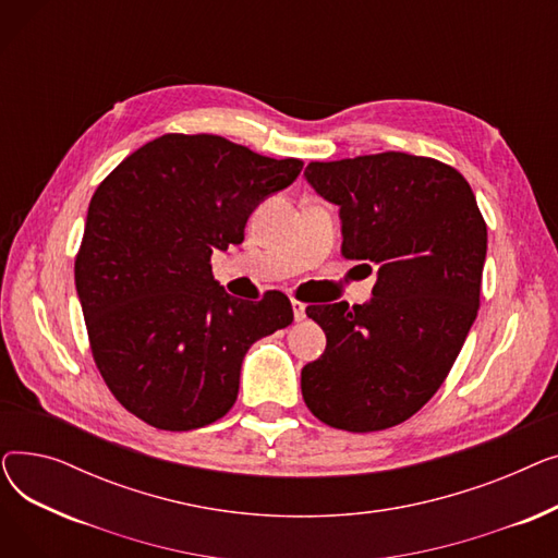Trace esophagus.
Segmentation results:
<instances>
[{
    "label": "esophagus",
    "instance_id": "34e87169",
    "mask_svg": "<svg viewBox=\"0 0 558 558\" xmlns=\"http://www.w3.org/2000/svg\"><path fill=\"white\" fill-rule=\"evenodd\" d=\"M291 310H294V318L296 320H303L307 314H305V305L301 301H291Z\"/></svg>",
    "mask_w": 558,
    "mask_h": 558
}]
</instances>
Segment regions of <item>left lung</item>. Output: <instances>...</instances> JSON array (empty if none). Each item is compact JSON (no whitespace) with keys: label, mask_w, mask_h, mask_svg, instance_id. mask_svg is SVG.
Returning <instances> with one entry per match:
<instances>
[{"label":"left lung","mask_w":558,"mask_h":558,"mask_svg":"<svg viewBox=\"0 0 558 558\" xmlns=\"http://www.w3.org/2000/svg\"><path fill=\"white\" fill-rule=\"evenodd\" d=\"M307 183L339 205L341 253L377 267L373 299L310 305L326 353L301 373L330 427L377 432L412 418L448 377L480 310L486 221L463 175L387 151L310 162Z\"/></svg>","instance_id":"1"}]
</instances>
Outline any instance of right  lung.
Here are the masks:
<instances>
[{"mask_svg": "<svg viewBox=\"0 0 558 558\" xmlns=\"http://www.w3.org/2000/svg\"><path fill=\"white\" fill-rule=\"evenodd\" d=\"M301 169L303 160L219 135L167 133L97 187L76 294L104 383L140 421L187 432L226 416L246 350L294 320L280 291L262 301L226 294L210 255L242 244L251 213Z\"/></svg>", "mask_w": 558, "mask_h": 558, "instance_id": "obj_1", "label": "right lung"}]
</instances>
